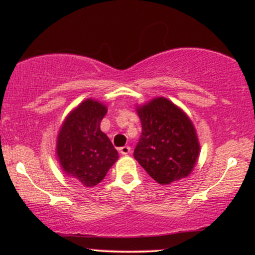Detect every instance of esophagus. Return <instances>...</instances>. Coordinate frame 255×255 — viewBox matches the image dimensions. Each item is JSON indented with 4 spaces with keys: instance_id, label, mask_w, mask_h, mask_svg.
Here are the masks:
<instances>
[{
    "instance_id": "esophagus-1",
    "label": "esophagus",
    "mask_w": 255,
    "mask_h": 255,
    "mask_svg": "<svg viewBox=\"0 0 255 255\" xmlns=\"http://www.w3.org/2000/svg\"><path fill=\"white\" fill-rule=\"evenodd\" d=\"M120 152H121L122 154H125V156H127V154H129L130 147L129 146H122V147L120 148Z\"/></svg>"
}]
</instances>
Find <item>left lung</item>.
<instances>
[{
    "label": "left lung",
    "mask_w": 255,
    "mask_h": 255,
    "mask_svg": "<svg viewBox=\"0 0 255 255\" xmlns=\"http://www.w3.org/2000/svg\"><path fill=\"white\" fill-rule=\"evenodd\" d=\"M141 135L134 158L159 184L188 176L199 154V141L188 116L166 98L137 108Z\"/></svg>",
    "instance_id": "8db88e82"
}]
</instances>
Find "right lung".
Masks as SVG:
<instances>
[{
    "instance_id": "right-lung-1",
    "label": "right lung",
    "mask_w": 255,
    "mask_h": 255,
    "mask_svg": "<svg viewBox=\"0 0 255 255\" xmlns=\"http://www.w3.org/2000/svg\"><path fill=\"white\" fill-rule=\"evenodd\" d=\"M107 108L86 99L73 110L57 136V157L67 175L86 187L98 184L118 160L110 139L101 130Z\"/></svg>"
}]
</instances>
